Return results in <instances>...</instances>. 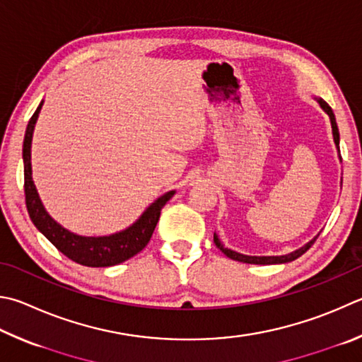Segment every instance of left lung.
Listing matches in <instances>:
<instances>
[{
  "label": "left lung",
  "instance_id": "1",
  "mask_svg": "<svg viewBox=\"0 0 362 362\" xmlns=\"http://www.w3.org/2000/svg\"><path fill=\"white\" fill-rule=\"evenodd\" d=\"M317 103L320 104V107L325 110V112L329 115V120H331V127H332V137H334V144H336L337 147V152H339V160L341 161V156H340V150H339V142H340V136H339V128H337V123H336V115H334L332 109L329 107V104L326 101L321 100V98H315ZM320 235V234H318ZM318 235H315V238L307 242L304 247H300L298 250H294V252L288 253V255H281V256H250V255H242L239 252H234V250L228 248L223 245V242L218 239V235L214 233V242L215 245L218 247L223 253H225L228 258H231L234 261H240V262H248V264H284V262H291L294 259H298L299 256L304 255L308 248L313 245V242L317 240Z\"/></svg>",
  "mask_w": 362,
  "mask_h": 362
}]
</instances>
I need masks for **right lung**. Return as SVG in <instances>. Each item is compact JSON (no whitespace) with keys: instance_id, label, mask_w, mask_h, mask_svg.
<instances>
[{"instance_id":"right-lung-1","label":"right lung","mask_w":362,"mask_h":362,"mask_svg":"<svg viewBox=\"0 0 362 362\" xmlns=\"http://www.w3.org/2000/svg\"><path fill=\"white\" fill-rule=\"evenodd\" d=\"M42 104L44 101H41L36 112L33 114L31 120L28 122L23 139L25 201L31 221L35 223L39 233H42L64 256H68L69 259L76 261L82 266L109 267L133 258L134 255L139 253L148 244V240L155 231L156 223L160 220L161 209L175 194V189L164 193L158 199H155L144 210L142 215L133 225H129L128 228H124L118 233L109 235H78L76 233H71L69 229L63 228L45 210L31 175V141Z\"/></svg>"}]
</instances>
